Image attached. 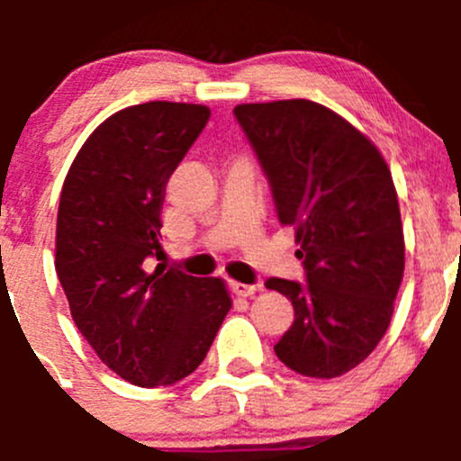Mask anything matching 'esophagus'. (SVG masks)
Segmentation results:
<instances>
[{
  "mask_svg": "<svg viewBox=\"0 0 461 461\" xmlns=\"http://www.w3.org/2000/svg\"><path fill=\"white\" fill-rule=\"evenodd\" d=\"M231 292H234L236 296H254L258 292V285H249V283L234 281L231 283Z\"/></svg>",
  "mask_w": 461,
  "mask_h": 461,
  "instance_id": "34e87169",
  "label": "esophagus"
}]
</instances>
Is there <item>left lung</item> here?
Returning a JSON list of instances; mask_svg holds the SVG:
<instances>
[{
	"instance_id": "8db88e82",
	"label": "left lung",
	"mask_w": 461,
	"mask_h": 461,
	"mask_svg": "<svg viewBox=\"0 0 461 461\" xmlns=\"http://www.w3.org/2000/svg\"><path fill=\"white\" fill-rule=\"evenodd\" d=\"M240 129L296 231L305 281L267 278L294 305L274 346L294 373L332 379L385 334L403 276V230L388 165L359 129L310 100L239 104Z\"/></svg>"
}]
</instances>
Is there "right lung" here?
Returning <instances> with one entry per match:
<instances>
[{"label": "right lung", "instance_id": "1", "mask_svg": "<svg viewBox=\"0 0 461 461\" xmlns=\"http://www.w3.org/2000/svg\"><path fill=\"white\" fill-rule=\"evenodd\" d=\"M209 120L185 102H144L106 118L64 180L55 269L73 321L102 364L140 388L171 385L207 357L231 299L162 257L167 180Z\"/></svg>", "mask_w": 461, "mask_h": 461}]
</instances>
